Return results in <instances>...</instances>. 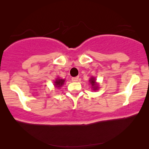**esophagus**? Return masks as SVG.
Masks as SVG:
<instances>
[{
    "mask_svg": "<svg viewBox=\"0 0 149 149\" xmlns=\"http://www.w3.org/2000/svg\"><path fill=\"white\" fill-rule=\"evenodd\" d=\"M79 80V77H72V81L73 82H77V81H78Z\"/></svg>",
    "mask_w": 149,
    "mask_h": 149,
    "instance_id": "esophagus-1",
    "label": "esophagus"
}]
</instances>
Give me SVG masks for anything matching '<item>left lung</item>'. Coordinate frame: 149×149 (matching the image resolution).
<instances>
[{
  "label": "left lung",
  "mask_w": 149,
  "mask_h": 149,
  "mask_svg": "<svg viewBox=\"0 0 149 149\" xmlns=\"http://www.w3.org/2000/svg\"><path fill=\"white\" fill-rule=\"evenodd\" d=\"M89 83H90V84L91 85V87H92L93 90L94 91H96L97 89H98V84L96 83V80H95V77H91V79H89Z\"/></svg>",
  "instance_id": "left-lung-1"
}]
</instances>
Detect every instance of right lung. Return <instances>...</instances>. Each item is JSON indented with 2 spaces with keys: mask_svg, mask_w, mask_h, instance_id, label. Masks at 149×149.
<instances>
[{
  "mask_svg": "<svg viewBox=\"0 0 149 149\" xmlns=\"http://www.w3.org/2000/svg\"><path fill=\"white\" fill-rule=\"evenodd\" d=\"M65 79H62L60 78H57L56 81H54V85L55 87H57V88H60V87H62L63 85L64 84Z\"/></svg>",
  "mask_w": 149,
  "mask_h": 149,
  "instance_id": "right-lung-1",
  "label": "right lung"
}]
</instances>
